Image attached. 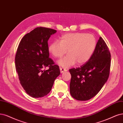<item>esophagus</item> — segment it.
I'll list each match as a JSON object with an SVG mask.
<instances>
[{"instance_id": "1", "label": "esophagus", "mask_w": 123, "mask_h": 123, "mask_svg": "<svg viewBox=\"0 0 123 123\" xmlns=\"http://www.w3.org/2000/svg\"><path fill=\"white\" fill-rule=\"evenodd\" d=\"M60 71H61V73H62L63 72H65L67 71V70H66L65 68H60Z\"/></svg>"}]
</instances>
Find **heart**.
I'll list each match as a JSON object with an SVG mask.
<instances>
[{"label":"heart","mask_w":123,"mask_h":123,"mask_svg":"<svg viewBox=\"0 0 123 123\" xmlns=\"http://www.w3.org/2000/svg\"><path fill=\"white\" fill-rule=\"evenodd\" d=\"M97 45L95 37L86 33H68L59 41H54L48 47L49 52L56 58L67 56L57 62L60 66L67 68L77 63L81 65L87 62L94 53Z\"/></svg>","instance_id":"heart-1"}]
</instances>
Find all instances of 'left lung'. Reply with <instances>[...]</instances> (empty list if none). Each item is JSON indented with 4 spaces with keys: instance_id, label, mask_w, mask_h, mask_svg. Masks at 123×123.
I'll return each mask as SVG.
<instances>
[{
    "instance_id": "obj_1",
    "label": "left lung",
    "mask_w": 123,
    "mask_h": 123,
    "mask_svg": "<svg viewBox=\"0 0 123 123\" xmlns=\"http://www.w3.org/2000/svg\"><path fill=\"white\" fill-rule=\"evenodd\" d=\"M111 55L101 37L87 62L80 67L69 70L71 75L70 92L76 100L86 101L96 96L107 81L109 75Z\"/></svg>"
}]
</instances>
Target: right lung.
Listing matches in <instances>:
<instances>
[{
	"label": "right lung",
	"instance_id": "1",
	"mask_svg": "<svg viewBox=\"0 0 123 123\" xmlns=\"http://www.w3.org/2000/svg\"><path fill=\"white\" fill-rule=\"evenodd\" d=\"M53 29L37 27L20 41L15 56V67L21 85L33 98L47 95L60 74L59 67L49 58L48 41L56 32ZM47 66V70L43 69Z\"/></svg>",
	"mask_w": 123,
	"mask_h": 123
}]
</instances>
